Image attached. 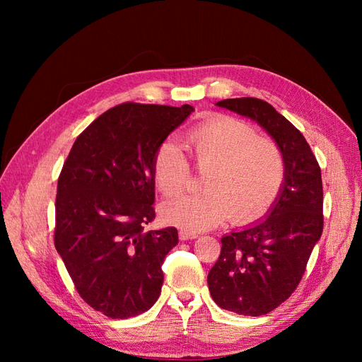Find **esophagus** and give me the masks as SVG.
I'll return each mask as SVG.
<instances>
[{"instance_id": "obj_1", "label": "esophagus", "mask_w": 362, "mask_h": 362, "mask_svg": "<svg viewBox=\"0 0 362 362\" xmlns=\"http://www.w3.org/2000/svg\"><path fill=\"white\" fill-rule=\"evenodd\" d=\"M178 235H180V240H192V238L198 237V234L193 231H187V229H181Z\"/></svg>"}]
</instances>
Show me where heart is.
<instances>
[{"instance_id": "obj_1", "label": "heart", "mask_w": 362, "mask_h": 362, "mask_svg": "<svg viewBox=\"0 0 362 362\" xmlns=\"http://www.w3.org/2000/svg\"><path fill=\"white\" fill-rule=\"evenodd\" d=\"M194 166L206 170L199 194H184L161 205L166 222L187 231H202L225 222L249 223L264 214L286 180V158L275 140L258 137L242 119L216 116L185 137ZM152 177L170 198L190 178V163L181 146L164 140L152 158Z\"/></svg>"}]
</instances>
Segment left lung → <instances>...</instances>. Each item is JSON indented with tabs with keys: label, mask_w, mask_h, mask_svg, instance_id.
<instances>
[{
	"label": "left lung",
	"mask_w": 362,
	"mask_h": 362,
	"mask_svg": "<svg viewBox=\"0 0 362 362\" xmlns=\"http://www.w3.org/2000/svg\"><path fill=\"white\" fill-rule=\"evenodd\" d=\"M216 105L255 120L286 158V180L266 217L223 235L221 257L206 276L221 308L257 317L290 298L322 237V172L300 131L269 103L234 98Z\"/></svg>",
	"instance_id": "obj_1"
}]
</instances>
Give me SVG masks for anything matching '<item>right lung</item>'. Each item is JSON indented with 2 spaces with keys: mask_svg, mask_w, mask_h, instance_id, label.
Listing matches in <instances>:
<instances>
[{
  "mask_svg": "<svg viewBox=\"0 0 362 362\" xmlns=\"http://www.w3.org/2000/svg\"><path fill=\"white\" fill-rule=\"evenodd\" d=\"M192 112L189 104L116 105L76 137L63 164L54 245L83 300L112 319L148 311L161 293V264L178 231H146L156 218L152 158Z\"/></svg>",
  "mask_w": 362,
  "mask_h": 362,
  "instance_id": "right-lung-1",
  "label": "right lung"
}]
</instances>
